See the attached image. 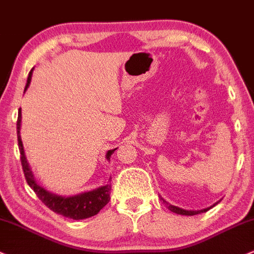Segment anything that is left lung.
I'll return each instance as SVG.
<instances>
[{
	"label": "left lung",
	"mask_w": 254,
	"mask_h": 254,
	"mask_svg": "<svg viewBox=\"0 0 254 254\" xmlns=\"http://www.w3.org/2000/svg\"><path fill=\"white\" fill-rule=\"evenodd\" d=\"M160 200L163 201V204H165L166 206H168V208L171 212L174 213H177V214H182V216H195V214H199V213H202V212H206V211H208L210 208H212L213 206H216L217 204H218L219 201H217L216 204H213L212 206H210V207H206V208H202V210H185V208H181V207H177V206H174L171 204H169L168 201H165V200L163 199V197H160Z\"/></svg>",
	"instance_id": "left-lung-1"
}]
</instances>
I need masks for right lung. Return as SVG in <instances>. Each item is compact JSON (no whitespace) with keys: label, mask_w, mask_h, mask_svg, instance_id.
Masks as SVG:
<instances>
[{"label":"right lung","mask_w":254,"mask_h":254,"mask_svg":"<svg viewBox=\"0 0 254 254\" xmlns=\"http://www.w3.org/2000/svg\"><path fill=\"white\" fill-rule=\"evenodd\" d=\"M33 68L30 71L29 77H27L26 85H25V91L29 88L30 83H31V77H32ZM20 127H21V108L19 110V116H18V122H16V133H18V146L19 150H20V160L21 165H23L24 175L26 178V182L31 188L33 189L36 195L40 197V200L43 202L47 207L50 208L53 212L58 214H63L64 217H67V218L72 219H85L89 217L95 216L100 212L104 206H106L110 201V194H111V180L110 177L108 183L105 186L99 187V188L93 189V190L84 191V193H80L77 195H72V196H63V195H58L52 193V191L47 190L46 188H43L41 185H38L37 181H36L35 176H33V172L31 170V166L29 165V161H27L26 155H25V150L23 146V141H21L20 136ZM114 149L107 150L106 153V159L110 161L111 155L113 154Z\"/></svg>","instance_id":"add662e5"}]
</instances>
